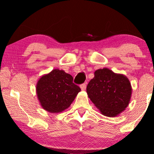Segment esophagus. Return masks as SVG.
I'll list each match as a JSON object with an SVG mask.
<instances>
[{"instance_id": "obj_1", "label": "esophagus", "mask_w": 154, "mask_h": 154, "mask_svg": "<svg viewBox=\"0 0 154 154\" xmlns=\"http://www.w3.org/2000/svg\"><path fill=\"white\" fill-rule=\"evenodd\" d=\"M80 88L82 91H85L86 89V83H83V84H82L80 85Z\"/></svg>"}]
</instances>
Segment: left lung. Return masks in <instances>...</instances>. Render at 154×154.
<instances>
[{
    "label": "left lung",
    "instance_id": "left-lung-1",
    "mask_svg": "<svg viewBox=\"0 0 154 154\" xmlns=\"http://www.w3.org/2000/svg\"><path fill=\"white\" fill-rule=\"evenodd\" d=\"M87 93L103 115L114 117L128 106L132 86L125 75L103 68L94 72V77L87 86Z\"/></svg>",
    "mask_w": 154,
    "mask_h": 154
}]
</instances>
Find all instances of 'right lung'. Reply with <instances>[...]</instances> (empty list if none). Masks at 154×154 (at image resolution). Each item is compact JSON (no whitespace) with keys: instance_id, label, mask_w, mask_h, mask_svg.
Wrapping results in <instances>:
<instances>
[{"instance_id":"right-lung-1","label":"right lung","mask_w":154,"mask_h":154,"mask_svg":"<svg viewBox=\"0 0 154 154\" xmlns=\"http://www.w3.org/2000/svg\"><path fill=\"white\" fill-rule=\"evenodd\" d=\"M80 91L79 86L73 83L72 76L59 69L42 76L36 85L40 106L53 114L68 109Z\"/></svg>"}]
</instances>
